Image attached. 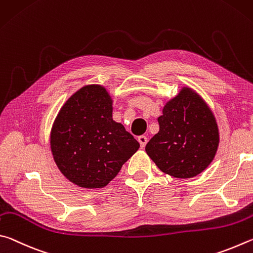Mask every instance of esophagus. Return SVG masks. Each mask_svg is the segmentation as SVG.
Here are the masks:
<instances>
[{
  "label": "esophagus",
  "instance_id": "34e87169",
  "mask_svg": "<svg viewBox=\"0 0 253 253\" xmlns=\"http://www.w3.org/2000/svg\"><path fill=\"white\" fill-rule=\"evenodd\" d=\"M138 141H139V143L141 145V148L143 149L145 147V144H147V142H148V138H147V136H144V135H140L138 138Z\"/></svg>",
  "mask_w": 253,
  "mask_h": 253
}]
</instances>
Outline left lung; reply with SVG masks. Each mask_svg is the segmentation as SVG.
Here are the masks:
<instances>
[{"label":"left lung","instance_id":"1","mask_svg":"<svg viewBox=\"0 0 253 253\" xmlns=\"http://www.w3.org/2000/svg\"><path fill=\"white\" fill-rule=\"evenodd\" d=\"M160 130L145 151L162 172L179 179L200 174L213 160L219 129L209 105L191 87L183 86L163 106Z\"/></svg>","mask_w":253,"mask_h":253}]
</instances>
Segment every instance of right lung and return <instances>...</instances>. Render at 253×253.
I'll return each instance as SVG.
<instances>
[{
	"label": "right lung",
	"mask_w": 253,
	"mask_h": 253,
	"mask_svg": "<svg viewBox=\"0 0 253 253\" xmlns=\"http://www.w3.org/2000/svg\"><path fill=\"white\" fill-rule=\"evenodd\" d=\"M106 88L90 84L71 95L52 126L50 144L57 168L70 182L85 189L108 185L140 144L112 119Z\"/></svg>",
	"instance_id": "add662e5"
}]
</instances>
